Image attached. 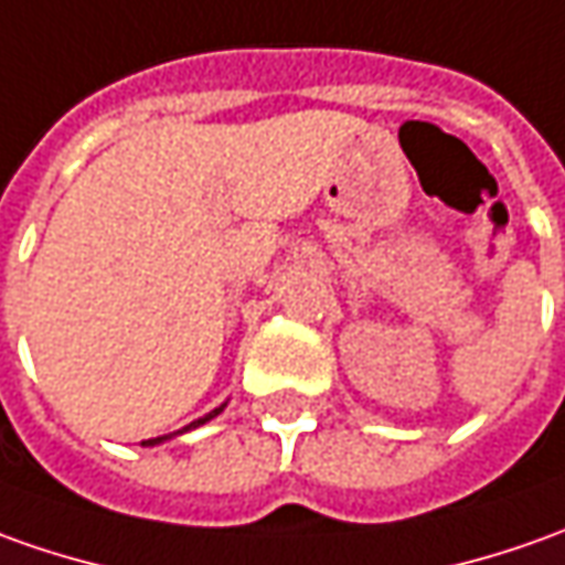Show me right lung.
<instances>
[{"mask_svg":"<svg viewBox=\"0 0 565 565\" xmlns=\"http://www.w3.org/2000/svg\"><path fill=\"white\" fill-rule=\"evenodd\" d=\"M218 412H222V408H216V412H210V414H206V417H201V420H194L191 427H201V424H206V420H213V417H216ZM191 427H185V429H191ZM163 439H167V436H160V439H148V443H145V445H157V443H163Z\"/></svg>","mask_w":565,"mask_h":565,"instance_id":"obj_1","label":"right lung"}]
</instances>
